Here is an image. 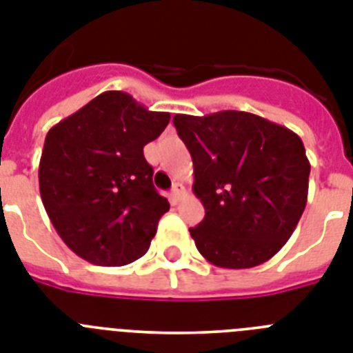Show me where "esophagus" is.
<instances>
[{"label": "esophagus", "instance_id": "obj_1", "mask_svg": "<svg viewBox=\"0 0 353 353\" xmlns=\"http://www.w3.org/2000/svg\"><path fill=\"white\" fill-rule=\"evenodd\" d=\"M183 195H185V186H183L181 183H176V185L172 186V190H170L172 203H174V204L179 203V199H181Z\"/></svg>", "mask_w": 353, "mask_h": 353}]
</instances>
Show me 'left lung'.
I'll return each mask as SVG.
<instances>
[{
  "label": "left lung",
  "instance_id": "8db88e82",
  "mask_svg": "<svg viewBox=\"0 0 353 353\" xmlns=\"http://www.w3.org/2000/svg\"><path fill=\"white\" fill-rule=\"evenodd\" d=\"M174 125L194 161L204 219L190 228L199 253L224 269L268 262L300 222L310 163L301 138L259 114H176Z\"/></svg>",
  "mask_w": 353,
  "mask_h": 353
}]
</instances>
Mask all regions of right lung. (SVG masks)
Wrapping results in <instances>:
<instances>
[{
    "instance_id": "right-lung-1",
    "label": "right lung",
    "mask_w": 353,
    "mask_h": 353,
    "mask_svg": "<svg viewBox=\"0 0 353 353\" xmlns=\"http://www.w3.org/2000/svg\"><path fill=\"white\" fill-rule=\"evenodd\" d=\"M168 121L170 112L105 91L48 131L41 199L55 232L81 259L118 268L147 253L170 204L154 188L143 147Z\"/></svg>"
}]
</instances>
